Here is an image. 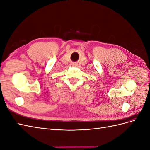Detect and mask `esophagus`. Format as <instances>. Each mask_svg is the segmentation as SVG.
I'll return each mask as SVG.
<instances>
[{
	"label": "esophagus",
	"instance_id": "1",
	"mask_svg": "<svg viewBox=\"0 0 150 150\" xmlns=\"http://www.w3.org/2000/svg\"><path fill=\"white\" fill-rule=\"evenodd\" d=\"M72 65H74V66H76V64H75V63H73V64H72Z\"/></svg>",
	"mask_w": 150,
	"mask_h": 150
}]
</instances>
